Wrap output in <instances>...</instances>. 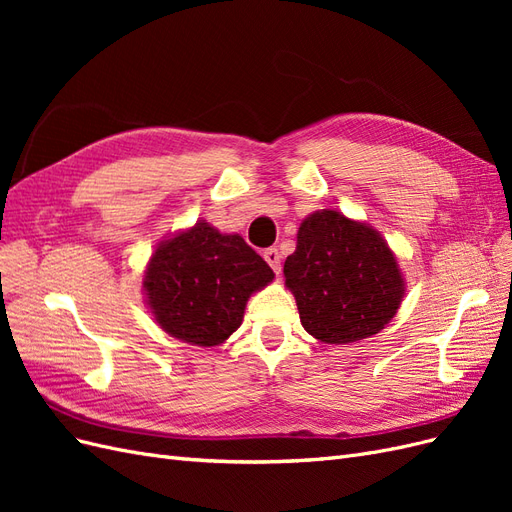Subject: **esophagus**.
<instances>
[{
	"label": "esophagus",
	"mask_w": 512,
	"mask_h": 512,
	"mask_svg": "<svg viewBox=\"0 0 512 512\" xmlns=\"http://www.w3.org/2000/svg\"><path fill=\"white\" fill-rule=\"evenodd\" d=\"M262 256H265V260L269 262V267L275 273L282 271V254H280V250H277V247H269V250L262 252Z\"/></svg>",
	"instance_id": "1"
}]
</instances>
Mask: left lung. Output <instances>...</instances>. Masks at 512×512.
I'll use <instances>...</instances> for the list:
<instances>
[{
    "label": "left lung",
    "instance_id": "obj_1",
    "mask_svg": "<svg viewBox=\"0 0 512 512\" xmlns=\"http://www.w3.org/2000/svg\"><path fill=\"white\" fill-rule=\"evenodd\" d=\"M303 329L324 344L376 335L397 314L404 277L378 232L333 209L303 220L284 262Z\"/></svg>",
    "mask_w": 512,
    "mask_h": 512
}]
</instances>
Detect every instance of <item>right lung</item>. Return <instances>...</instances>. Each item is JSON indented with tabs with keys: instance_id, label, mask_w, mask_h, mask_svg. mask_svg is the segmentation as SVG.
I'll list each match as a JSON object with an SVG mask.
<instances>
[{
	"instance_id": "right-lung-1",
	"label": "right lung",
	"mask_w": 512,
	"mask_h": 512,
	"mask_svg": "<svg viewBox=\"0 0 512 512\" xmlns=\"http://www.w3.org/2000/svg\"><path fill=\"white\" fill-rule=\"evenodd\" d=\"M271 280V267L239 235H222L200 220L158 245L145 290L168 335L207 348L241 327L250 294Z\"/></svg>"
}]
</instances>
